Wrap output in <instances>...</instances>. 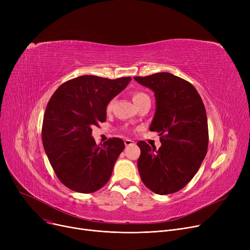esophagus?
Returning <instances> with one entry per match:
<instances>
[{
    "mask_svg": "<svg viewBox=\"0 0 250 250\" xmlns=\"http://www.w3.org/2000/svg\"><path fill=\"white\" fill-rule=\"evenodd\" d=\"M135 142L134 141H132V140H129V139H125V145L127 147V146H130V145H133Z\"/></svg>",
    "mask_w": 250,
    "mask_h": 250,
    "instance_id": "34e87169",
    "label": "esophagus"
}]
</instances>
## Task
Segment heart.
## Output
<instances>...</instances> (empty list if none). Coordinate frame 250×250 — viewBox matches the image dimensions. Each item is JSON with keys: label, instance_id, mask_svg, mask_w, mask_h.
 I'll return each mask as SVG.
<instances>
[{"label": "heart", "instance_id": "heart-1", "mask_svg": "<svg viewBox=\"0 0 250 250\" xmlns=\"http://www.w3.org/2000/svg\"><path fill=\"white\" fill-rule=\"evenodd\" d=\"M146 98H149L148 95L145 94V93H143V92H135V93L133 94V100H134L135 103H138V102H140V101H142V100H144V99H146ZM112 105H113V100H111V101L107 104V109H108V110L111 109Z\"/></svg>", "mask_w": 250, "mask_h": 250}]
</instances>
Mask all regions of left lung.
Instances as JSON below:
<instances>
[{"label": "left lung", "instance_id": "left-lung-1", "mask_svg": "<svg viewBox=\"0 0 250 250\" xmlns=\"http://www.w3.org/2000/svg\"><path fill=\"white\" fill-rule=\"evenodd\" d=\"M134 79L154 92L156 109L150 130L158 132L161 142L158 150L138 142L141 179L157 194L173 193L192 179L207 154L205 105L190 83L170 73Z\"/></svg>", "mask_w": 250, "mask_h": 250}]
</instances>
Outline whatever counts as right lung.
<instances>
[{"label": "right lung", "mask_w": 250, "mask_h": 250, "mask_svg": "<svg viewBox=\"0 0 250 250\" xmlns=\"http://www.w3.org/2000/svg\"><path fill=\"white\" fill-rule=\"evenodd\" d=\"M130 81V77L110 80L85 75L61 85L48 101L43 148L57 176L70 189L91 193L109 180L125 143L112 138L99 147L92 127L106 121L107 104Z\"/></svg>", "instance_id": "right-lung-1"}]
</instances>
